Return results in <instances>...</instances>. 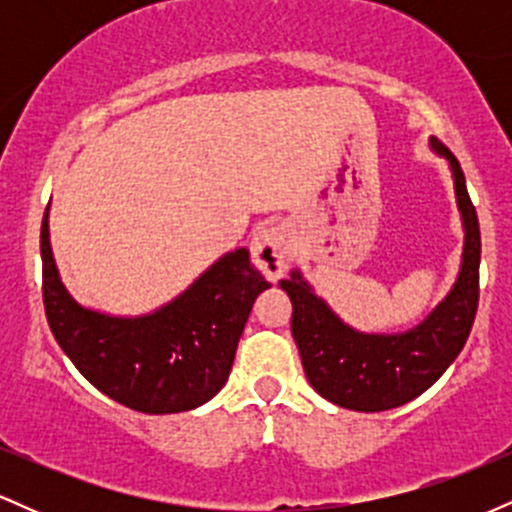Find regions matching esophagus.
Listing matches in <instances>:
<instances>
[{"label": "esophagus", "mask_w": 512, "mask_h": 512, "mask_svg": "<svg viewBox=\"0 0 512 512\" xmlns=\"http://www.w3.org/2000/svg\"><path fill=\"white\" fill-rule=\"evenodd\" d=\"M289 233L284 226H264L255 233L252 240V260L257 269L267 276L269 281H276L289 267Z\"/></svg>", "instance_id": "1"}]
</instances>
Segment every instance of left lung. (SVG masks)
Wrapping results in <instances>:
<instances>
[{
  "mask_svg": "<svg viewBox=\"0 0 512 512\" xmlns=\"http://www.w3.org/2000/svg\"><path fill=\"white\" fill-rule=\"evenodd\" d=\"M433 149L450 161L457 204L464 221V257L455 289L436 313L407 334H358L327 308L293 272L281 281L289 293L291 334L296 339L305 378L317 395L354 411H385L407 404L428 390L455 361L472 332L479 305L481 233L477 209L469 199L464 173L452 151L438 139Z\"/></svg>",
  "mask_w": 512,
  "mask_h": 512,
  "instance_id": "8db88e82",
  "label": "left lung"
}]
</instances>
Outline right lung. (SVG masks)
<instances>
[{
  "mask_svg": "<svg viewBox=\"0 0 512 512\" xmlns=\"http://www.w3.org/2000/svg\"><path fill=\"white\" fill-rule=\"evenodd\" d=\"M43 303L57 344L93 387L142 414H175L209 402L231 373L238 339L269 281L236 250L154 315L120 320L91 313L64 291L40 226Z\"/></svg>",
  "mask_w": 512,
  "mask_h": 512,
  "instance_id": "add662e5",
  "label": "right lung"
}]
</instances>
